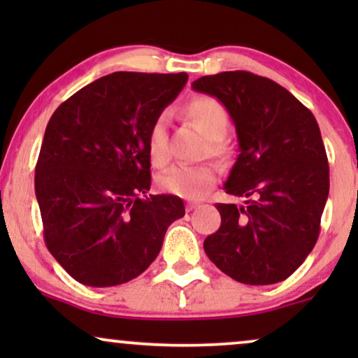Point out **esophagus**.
Wrapping results in <instances>:
<instances>
[{
    "label": "esophagus",
    "instance_id": "34e87169",
    "mask_svg": "<svg viewBox=\"0 0 358 358\" xmlns=\"http://www.w3.org/2000/svg\"><path fill=\"white\" fill-rule=\"evenodd\" d=\"M199 207V203H187V207H185V210H187V212H192V210H195Z\"/></svg>",
    "mask_w": 358,
    "mask_h": 358
}]
</instances>
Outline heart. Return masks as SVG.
I'll list each match as a JSON object with an SVG mask.
<instances>
[{
    "mask_svg": "<svg viewBox=\"0 0 358 358\" xmlns=\"http://www.w3.org/2000/svg\"><path fill=\"white\" fill-rule=\"evenodd\" d=\"M184 114L218 150V141L227 134L229 125V115L227 107L215 97L200 96L195 97L184 107ZM146 148L151 164L163 168L168 163V138H166L164 117L156 119L150 127ZM217 182V171L208 164L174 166L158 178V185L163 192L178 195L184 199H200L207 194Z\"/></svg>",
    "mask_w": 358,
    "mask_h": 358,
    "instance_id": "obj_1",
    "label": "heart"
}]
</instances>
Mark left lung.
<instances>
[{
  "label": "left lung",
  "instance_id": "obj_1",
  "mask_svg": "<svg viewBox=\"0 0 358 358\" xmlns=\"http://www.w3.org/2000/svg\"><path fill=\"white\" fill-rule=\"evenodd\" d=\"M192 90L227 107L238 158L223 189L244 203H217L218 231L203 249L220 271L246 285L285 280L320 234L329 164L315 115L285 87L249 71L202 76Z\"/></svg>",
  "mask_w": 358,
  "mask_h": 358
}]
</instances>
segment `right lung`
I'll return each instance as SVG.
<instances>
[{
  "instance_id": "right-lung-1",
  "label": "right lung",
  "mask_w": 358,
  "mask_h": 358,
  "mask_svg": "<svg viewBox=\"0 0 358 358\" xmlns=\"http://www.w3.org/2000/svg\"><path fill=\"white\" fill-rule=\"evenodd\" d=\"M187 78L112 73L75 92L48 120L36 166L43 238L83 285L138 277L159 254L169 224L185 215L176 195H146V140Z\"/></svg>"
}]
</instances>
